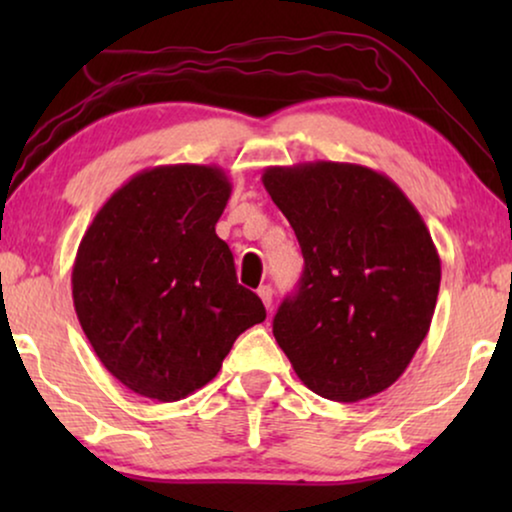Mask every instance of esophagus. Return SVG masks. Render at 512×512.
I'll list each match as a JSON object with an SVG mask.
<instances>
[{"label":"esophagus","mask_w":512,"mask_h":512,"mask_svg":"<svg viewBox=\"0 0 512 512\" xmlns=\"http://www.w3.org/2000/svg\"><path fill=\"white\" fill-rule=\"evenodd\" d=\"M272 293H275V291H272L270 284H265V286H261V289H258V296H261L263 305L268 307V310L272 307Z\"/></svg>","instance_id":"esophagus-1"}]
</instances>
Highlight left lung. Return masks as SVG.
I'll return each mask as SVG.
<instances>
[{
    "instance_id": "left-lung-1",
    "label": "left lung",
    "mask_w": 512,
    "mask_h": 512,
    "mask_svg": "<svg viewBox=\"0 0 512 512\" xmlns=\"http://www.w3.org/2000/svg\"><path fill=\"white\" fill-rule=\"evenodd\" d=\"M263 186L305 258L272 321L277 345L328 401L389 389L436 310L440 256L424 219L387 174L354 163L265 167Z\"/></svg>"
}]
</instances>
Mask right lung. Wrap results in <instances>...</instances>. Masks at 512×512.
Masks as SVG:
<instances>
[{
    "instance_id": "add662e5",
    "label": "right lung",
    "mask_w": 512,
    "mask_h": 512,
    "mask_svg": "<svg viewBox=\"0 0 512 512\" xmlns=\"http://www.w3.org/2000/svg\"><path fill=\"white\" fill-rule=\"evenodd\" d=\"M230 181L216 165H158L118 188L76 251L72 298L102 366L160 403L212 382L265 307L237 284L216 221Z\"/></svg>"
}]
</instances>
